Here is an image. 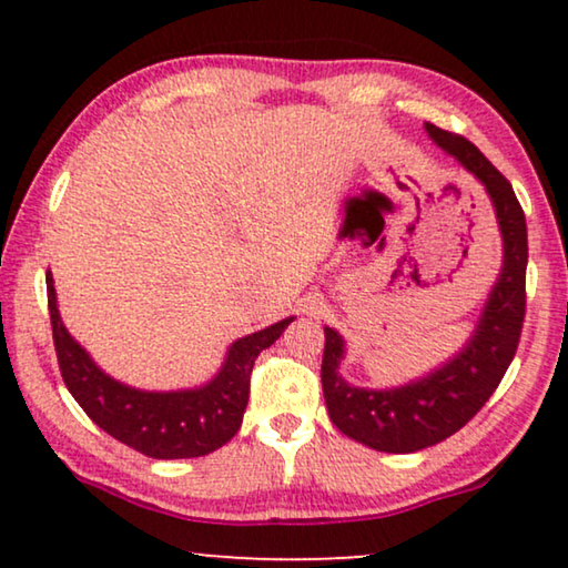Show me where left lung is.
Instances as JSON below:
<instances>
[{
	"mask_svg": "<svg viewBox=\"0 0 568 568\" xmlns=\"http://www.w3.org/2000/svg\"><path fill=\"white\" fill-rule=\"evenodd\" d=\"M439 150L455 158L491 199L501 235V271L488 292L476 328L457 354L398 387H359L341 375L346 341L325 325L323 395L338 432L377 453H418L453 437L484 408L515 359L525 321L527 224L507 178L488 162L476 144L424 123Z\"/></svg>",
	"mask_w": 568,
	"mask_h": 568,
	"instance_id": "8db88e82",
	"label": "left lung"
}]
</instances>
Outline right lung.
Returning <instances> with one entry per match:
<instances>
[{"mask_svg": "<svg viewBox=\"0 0 568 568\" xmlns=\"http://www.w3.org/2000/svg\"><path fill=\"white\" fill-rule=\"evenodd\" d=\"M45 286L53 346L69 393L100 429L154 460L201 457L227 445L243 424L255 359L294 321V315L284 317L268 328L232 341L222 367L204 385L183 390H142L98 367L88 348H82L61 321L51 271Z\"/></svg>", "mask_w": 568, "mask_h": 568, "instance_id": "add662e5", "label": "right lung"}]
</instances>
